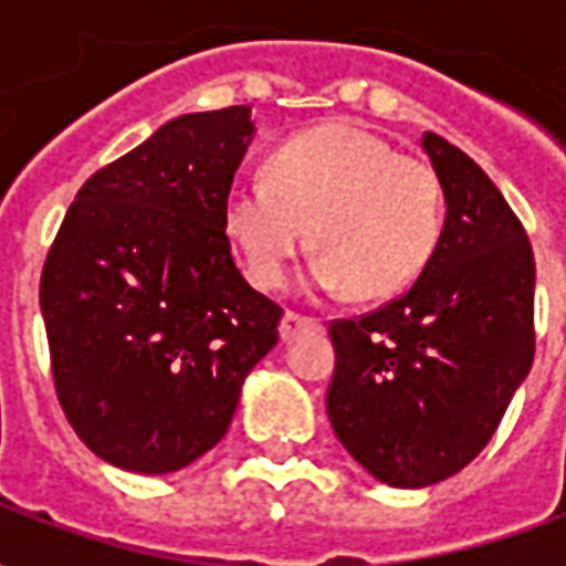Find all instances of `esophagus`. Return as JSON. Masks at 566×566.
I'll return each instance as SVG.
<instances>
[{
	"mask_svg": "<svg viewBox=\"0 0 566 566\" xmlns=\"http://www.w3.org/2000/svg\"><path fill=\"white\" fill-rule=\"evenodd\" d=\"M318 327H321L318 318H308V315H300V312H284L279 333H282L284 343H291V339H294V336H300V333L318 331Z\"/></svg>",
	"mask_w": 566,
	"mask_h": 566,
	"instance_id": "34e87169",
	"label": "esophagus"
}]
</instances>
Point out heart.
Listing matches in <instances>:
<instances>
[{
  "instance_id": "b5f03b06",
  "label": "heart",
  "mask_w": 566,
  "mask_h": 566,
  "mask_svg": "<svg viewBox=\"0 0 566 566\" xmlns=\"http://www.w3.org/2000/svg\"><path fill=\"white\" fill-rule=\"evenodd\" d=\"M223 227L258 287H282L312 230V287L385 300L412 287L433 258L442 187L430 163L331 124L279 145L266 175L239 178L223 197Z\"/></svg>"
}]
</instances>
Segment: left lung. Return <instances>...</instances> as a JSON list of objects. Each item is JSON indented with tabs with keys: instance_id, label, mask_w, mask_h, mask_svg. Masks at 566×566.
<instances>
[{
	"instance_id": "obj_1",
	"label": "left lung",
	"mask_w": 566,
	"mask_h": 566,
	"mask_svg": "<svg viewBox=\"0 0 566 566\" xmlns=\"http://www.w3.org/2000/svg\"><path fill=\"white\" fill-rule=\"evenodd\" d=\"M446 221L418 282L360 318L331 324L333 433L394 488L461 473L494 437L534 364V251L494 181L424 133Z\"/></svg>"
}]
</instances>
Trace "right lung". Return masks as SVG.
<instances>
[{
    "label": "right lung",
    "instance_id": "right-lung-1",
    "mask_svg": "<svg viewBox=\"0 0 566 566\" xmlns=\"http://www.w3.org/2000/svg\"><path fill=\"white\" fill-rule=\"evenodd\" d=\"M254 136L230 105L163 124L93 172L39 284L56 400L81 442L129 473L214 449L282 306L235 270L223 197Z\"/></svg>",
    "mask_w": 566,
    "mask_h": 566
}]
</instances>
